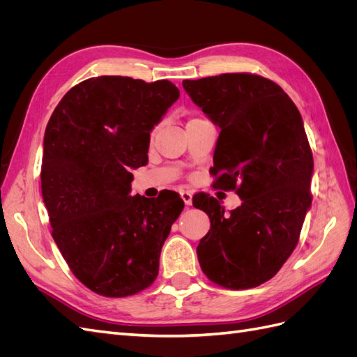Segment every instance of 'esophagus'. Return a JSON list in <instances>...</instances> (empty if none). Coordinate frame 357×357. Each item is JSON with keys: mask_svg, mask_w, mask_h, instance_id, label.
<instances>
[{"mask_svg": "<svg viewBox=\"0 0 357 357\" xmlns=\"http://www.w3.org/2000/svg\"><path fill=\"white\" fill-rule=\"evenodd\" d=\"M180 195L186 205H192V193L189 190H181Z\"/></svg>", "mask_w": 357, "mask_h": 357, "instance_id": "34e87169", "label": "esophagus"}]
</instances>
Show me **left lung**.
Masks as SVG:
<instances>
[{
	"mask_svg": "<svg viewBox=\"0 0 357 357\" xmlns=\"http://www.w3.org/2000/svg\"><path fill=\"white\" fill-rule=\"evenodd\" d=\"M183 88L220 128L215 189L235 190L243 201L226 214L210 195L193 198L211 222L197 247L201 269L226 289L256 287L295 250L311 205L314 165L302 117L277 83L257 74L183 80Z\"/></svg>",
	"mask_w": 357,
	"mask_h": 357,
	"instance_id": "1",
	"label": "left lung"
}]
</instances>
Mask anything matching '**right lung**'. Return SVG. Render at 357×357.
Returning a JSON list of instances; mask_svg holds the SVG:
<instances>
[{"label": "right lung", "mask_w": 357, "mask_h": 357, "mask_svg": "<svg viewBox=\"0 0 357 357\" xmlns=\"http://www.w3.org/2000/svg\"><path fill=\"white\" fill-rule=\"evenodd\" d=\"M168 80L101 75L71 88L46 126L41 193L52 236L73 274L109 298L155 282L162 245L185 202L176 192L131 197L150 131L178 100Z\"/></svg>", "instance_id": "obj_1"}]
</instances>
